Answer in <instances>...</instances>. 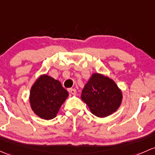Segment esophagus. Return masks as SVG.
Returning a JSON list of instances; mask_svg holds the SVG:
<instances>
[{
  "mask_svg": "<svg viewBox=\"0 0 155 155\" xmlns=\"http://www.w3.org/2000/svg\"><path fill=\"white\" fill-rule=\"evenodd\" d=\"M68 91H69L70 94H72V95H75V94H76V89H74V88H71V89H69V90H68Z\"/></svg>",
  "mask_w": 155,
  "mask_h": 155,
  "instance_id": "esophagus-1",
  "label": "esophagus"
}]
</instances>
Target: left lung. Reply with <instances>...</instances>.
<instances>
[{
	"mask_svg": "<svg viewBox=\"0 0 155 155\" xmlns=\"http://www.w3.org/2000/svg\"><path fill=\"white\" fill-rule=\"evenodd\" d=\"M123 92L113 79L94 73L82 91L81 99L94 115L99 118L117 111L123 101Z\"/></svg>",
	"mask_w": 155,
	"mask_h": 155,
	"instance_id": "obj_1",
	"label": "left lung"
}]
</instances>
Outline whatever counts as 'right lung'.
<instances>
[{"label":"right lung","mask_w":155,"mask_h":155,"mask_svg":"<svg viewBox=\"0 0 155 155\" xmlns=\"http://www.w3.org/2000/svg\"><path fill=\"white\" fill-rule=\"evenodd\" d=\"M69 94L61 85L48 74H42L31 87L29 102L33 113L41 119L55 118Z\"/></svg>","instance_id":"add662e5"}]
</instances>
